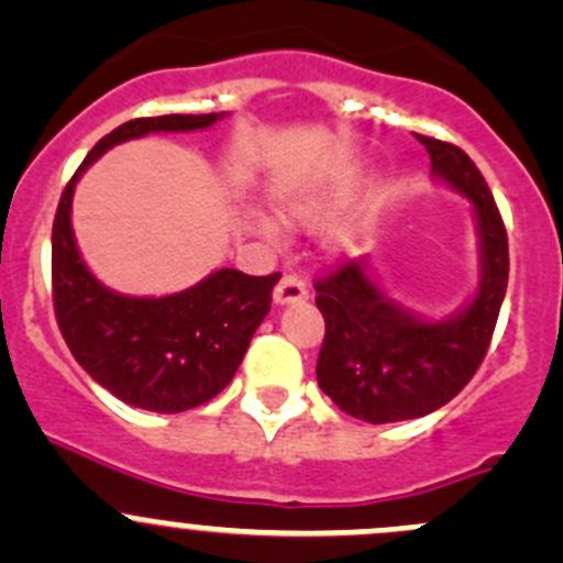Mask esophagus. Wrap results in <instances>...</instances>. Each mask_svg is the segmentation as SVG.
Returning <instances> with one entry per match:
<instances>
[{
	"mask_svg": "<svg viewBox=\"0 0 563 563\" xmlns=\"http://www.w3.org/2000/svg\"><path fill=\"white\" fill-rule=\"evenodd\" d=\"M272 299H275V305L305 302V299H308V286H305L302 277L283 275L280 283L275 286V291H272Z\"/></svg>",
	"mask_w": 563,
	"mask_h": 563,
	"instance_id": "1",
	"label": "esophagus"
}]
</instances>
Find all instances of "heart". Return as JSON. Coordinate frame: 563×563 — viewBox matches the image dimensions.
Here are the masks:
<instances>
[{"label": "heart", "instance_id": "obj_1", "mask_svg": "<svg viewBox=\"0 0 563 563\" xmlns=\"http://www.w3.org/2000/svg\"><path fill=\"white\" fill-rule=\"evenodd\" d=\"M283 212H286V220H291V223L297 225H305V229H316V225H321L323 218H327V209L316 201H291ZM255 225H258V231L266 236V240H275L277 236V229L269 223V220L258 218V223Z\"/></svg>", "mask_w": 563, "mask_h": 563}]
</instances>
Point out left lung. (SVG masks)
<instances>
[{"instance_id": "left-lung-1", "label": "left lung", "mask_w": 563, "mask_h": 563, "mask_svg": "<svg viewBox=\"0 0 563 563\" xmlns=\"http://www.w3.org/2000/svg\"><path fill=\"white\" fill-rule=\"evenodd\" d=\"M435 179L463 192L476 214L482 277L474 299L444 321H424L387 297L365 261H343L316 280L327 334L318 387L340 411L371 424L417 419L446 406L482 365L509 280V245L485 176L455 144L417 135Z\"/></svg>"}]
</instances>
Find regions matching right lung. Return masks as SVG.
<instances>
[{
  "instance_id": "1",
  "label": "right lung",
  "mask_w": 563,
  "mask_h": 563,
  "mask_svg": "<svg viewBox=\"0 0 563 563\" xmlns=\"http://www.w3.org/2000/svg\"><path fill=\"white\" fill-rule=\"evenodd\" d=\"M225 113H168L130 119L103 135L59 198L51 231L54 313L78 365L119 400L157 413H179L229 387L253 332L269 313L280 275L253 277L218 269L168 297H124L84 264L73 236V190L103 152L150 133L203 130Z\"/></svg>"
}]
</instances>
